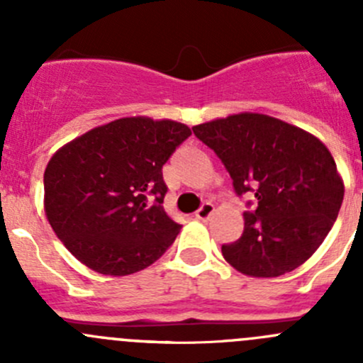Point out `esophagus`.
Instances as JSON below:
<instances>
[{
	"label": "esophagus",
	"mask_w": 363,
	"mask_h": 363,
	"mask_svg": "<svg viewBox=\"0 0 363 363\" xmlns=\"http://www.w3.org/2000/svg\"><path fill=\"white\" fill-rule=\"evenodd\" d=\"M214 214V205L212 203H203L199 211L195 212V218L200 219V221H208V218Z\"/></svg>",
	"instance_id": "34e87169"
}]
</instances>
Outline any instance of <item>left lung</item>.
Returning a JSON list of instances; mask_svg holds the SVG:
<instances>
[{
    "instance_id": "1",
    "label": "left lung",
    "mask_w": 363,
    "mask_h": 363,
    "mask_svg": "<svg viewBox=\"0 0 363 363\" xmlns=\"http://www.w3.org/2000/svg\"><path fill=\"white\" fill-rule=\"evenodd\" d=\"M233 179L239 195L255 191L239 240L221 247L250 277L291 272L314 255L337 219L344 181L327 145L309 131L256 112L193 126Z\"/></svg>"
}]
</instances>
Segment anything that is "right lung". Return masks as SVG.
Here are the masks:
<instances>
[{"label": "right lung", "instance_id": "1", "mask_svg": "<svg viewBox=\"0 0 363 363\" xmlns=\"http://www.w3.org/2000/svg\"><path fill=\"white\" fill-rule=\"evenodd\" d=\"M191 135L186 124L121 117L57 149L43 174V208L65 247L104 276L156 262L181 232L163 211V164Z\"/></svg>", "mask_w": 363, "mask_h": 363}]
</instances>
